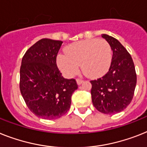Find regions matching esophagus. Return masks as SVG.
Segmentation results:
<instances>
[{
    "label": "esophagus",
    "mask_w": 147,
    "mask_h": 147,
    "mask_svg": "<svg viewBox=\"0 0 147 147\" xmlns=\"http://www.w3.org/2000/svg\"><path fill=\"white\" fill-rule=\"evenodd\" d=\"M82 82H83V81H82V80H81V79H77V80H76V82H77V84L78 85H80Z\"/></svg>",
    "instance_id": "34e87169"
}]
</instances>
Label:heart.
<instances>
[{
  "label": "heart",
  "instance_id": "1",
  "mask_svg": "<svg viewBox=\"0 0 147 147\" xmlns=\"http://www.w3.org/2000/svg\"><path fill=\"white\" fill-rule=\"evenodd\" d=\"M66 53H60L57 64L67 77L78 73L80 65L84 73L92 78L104 75L108 70L112 59V50L105 40L92 39L72 43L67 47Z\"/></svg>",
  "mask_w": 147,
  "mask_h": 147
}]
</instances>
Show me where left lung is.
<instances>
[{"label": "left lung", "mask_w": 147, "mask_h": 147, "mask_svg": "<svg viewBox=\"0 0 147 147\" xmlns=\"http://www.w3.org/2000/svg\"><path fill=\"white\" fill-rule=\"evenodd\" d=\"M101 36L110 44L113 57L108 72L90 81L92 100L99 112L114 114L131 101L137 83L136 71L131 55L119 41L107 34Z\"/></svg>", "instance_id": "8db88e82"}]
</instances>
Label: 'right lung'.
<instances>
[{
  "label": "right lung",
  "instance_id": "1",
  "mask_svg": "<svg viewBox=\"0 0 147 147\" xmlns=\"http://www.w3.org/2000/svg\"><path fill=\"white\" fill-rule=\"evenodd\" d=\"M62 41L41 39L27 50L20 67V92L28 107L40 118L55 119L71 107V96L78 86L65 79L56 57Z\"/></svg>",
  "mask_w": 147,
  "mask_h": 147
}]
</instances>
